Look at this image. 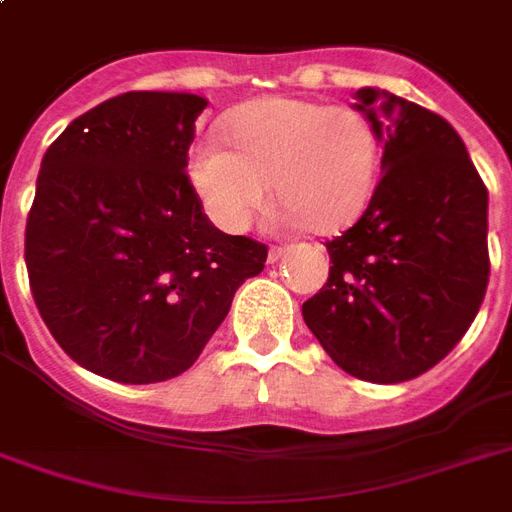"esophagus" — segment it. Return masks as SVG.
Listing matches in <instances>:
<instances>
[{"label": "esophagus", "mask_w": 512, "mask_h": 512, "mask_svg": "<svg viewBox=\"0 0 512 512\" xmlns=\"http://www.w3.org/2000/svg\"><path fill=\"white\" fill-rule=\"evenodd\" d=\"M284 255H287V249L284 247H271L268 249V263H279Z\"/></svg>", "instance_id": "obj_1"}]
</instances>
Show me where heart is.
I'll return each instance as SVG.
<instances>
[{"instance_id": "1", "label": "heart", "mask_w": 512, "mask_h": 512, "mask_svg": "<svg viewBox=\"0 0 512 512\" xmlns=\"http://www.w3.org/2000/svg\"><path fill=\"white\" fill-rule=\"evenodd\" d=\"M231 146L204 138L188 170L204 207L225 231H244L273 196L313 233H337L364 215L380 175V132L353 106L324 100H252L225 124Z\"/></svg>"}]
</instances>
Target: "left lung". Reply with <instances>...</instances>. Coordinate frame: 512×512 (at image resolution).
<instances>
[{
	"label": "left lung",
	"instance_id": "obj_1",
	"mask_svg": "<svg viewBox=\"0 0 512 512\" xmlns=\"http://www.w3.org/2000/svg\"><path fill=\"white\" fill-rule=\"evenodd\" d=\"M356 100L385 143V172L364 215L327 241L329 279L303 319L340 369L388 385L433 369L476 319L489 193L446 119L372 87Z\"/></svg>",
	"mask_w": 512,
	"mask_h": 512
}]
</instances>
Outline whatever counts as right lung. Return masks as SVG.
Segmentation results:
<instances>
[{
    "label": "right lung",
    "mask_w": 512,
    "mask_h": 512,
    "mask_svg": "<svg viewBox=\"0 0 512 512\" xmlns=\"http://www.w3.org/2000/svg\"><path fill=\"white\" fill-rule=\"evenodd\" d=\"M204 108L188 92H124L42 159L26 220L31 295L60 348L108 380L183 374L268 257L209 223L185 172Z\"/></svg>",
    "instance_id": "right-lung-1"
}]
</instances>
